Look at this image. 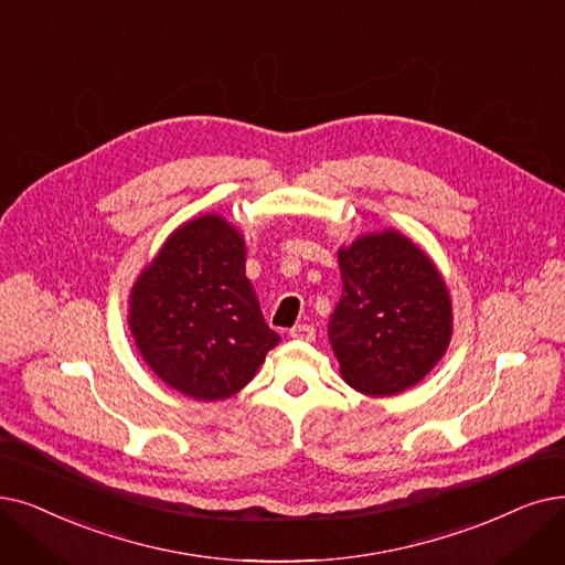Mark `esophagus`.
Masks as SVG:
<instances>
[{
    "mask_svg": "<svg viewBox=\"0 0 565 565\" xmlns=\"http://www.w3.org/2000/svg\"><path fill=\"white\" fill-rule=\"evenodd\" d=\"M288 334H290V339H298V341H313L316 330H313V326L300 323V326H296V328H290Z\"/></svg>",
    "mask_w": 565,
    "mask_h": 565,
    "instance_id": "1",
    "label": "esophagus"
}]
</instances>
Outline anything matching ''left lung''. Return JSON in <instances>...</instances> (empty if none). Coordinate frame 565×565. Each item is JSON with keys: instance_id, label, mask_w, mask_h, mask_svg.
I'll return each instance as SVG.
<instances>
[{"instance_id": "1", "label": "left lung", "mask_w": 565, "mask_h": 565, "mask_svg": "<svg viewBox=\"0 0 565 565\" xmlns=\"http://www.w3.org/2000/svg\"><path fill=\"white\" fill-rule=\"evenodd\" d=\"M343 290L330 318L341 379L370 397L418 385L452 339L448 284L397 228L358 235L337 252Z\"/></svg>"}]
</instances>
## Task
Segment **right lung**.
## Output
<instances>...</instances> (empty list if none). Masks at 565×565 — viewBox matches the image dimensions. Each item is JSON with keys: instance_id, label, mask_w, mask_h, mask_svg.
I'll return each mask as SVG.
<instances>
[{"instance_id": "1", "label": "right lung", "mask_w": 565, "mask_h": 565, "mask_svg": "<svg viewBox=\"0 0 565 565\" xmlns=\"http://www.w3.org/2000/svg\"><path fill=\"white\" fill-rule=\"evenodd\" d=\"M244 265V235L207 212L170 233L131 286L127 321L136 349L184 397H233L281 341L265 323Z\"/></svg>"}]
</instances>
